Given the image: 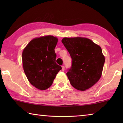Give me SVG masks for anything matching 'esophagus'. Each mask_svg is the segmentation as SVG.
I'll use <instances>...</instances> for the list:
<instances>
[{
	"mask_svg": "<svg viewBox=\"0 0 123 123\" xmlns=\"http://www.w3.org/2000/svg\"><path fill=\"white\" fill-rule=\"evenodd\" d=\"M64 69H65V68H64V66H62V71H64Z\"/></svg>",
	"mask_w": 123,
	"mask_h": 123,
	"instance_id": "1",
	"label": "esophagus"
}]
</instances>
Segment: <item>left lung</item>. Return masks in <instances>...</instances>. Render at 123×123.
Here are the masks:
<instances>
[{
  "label": "left lung",
  "instance_id": "1",
  "mask_svg": "<svg viewBox=\"0 0 123 123\" xmlns=\"http://www.w3.org/2000/svg\"><path fill=\"white\" fill-rule=\"evenodd\" d=\"M62 42L72 60L67 73L70 84L80 91L91 88L98 81L103 72L105 57L101 47L83 37H65Z\"/></svg>",
  "mask_w": 123,
  "mask_h": 123
}]
</instances>
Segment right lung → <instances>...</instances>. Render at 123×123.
<instances>
[{
    "instance_id": "right-lung-1",
    "label": "right lung",
    "mask_w": 123,
    "mask_h": 123,
    "mask_svg": "<svg viewBox=\"0 0 123 123\" xmlns=\"http://www.w3.org/2000/svg\"><path fill=\"white\" fill-rule=\"evenodd\" d=\"M57 38L45 36L33 39L22 53L23 66L29 81L40 90L51 86L62 67L56 63Z\"/></svg>"
}]
</instances>
